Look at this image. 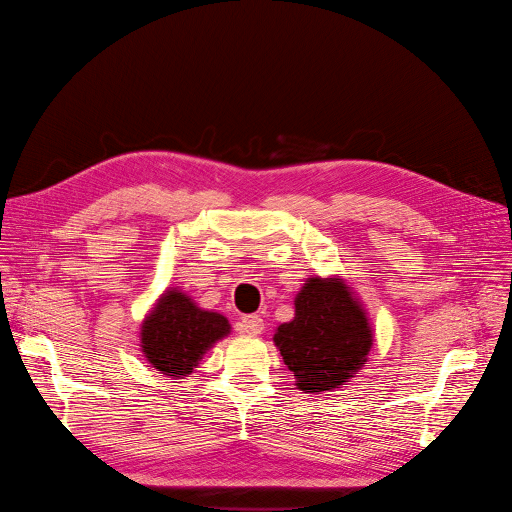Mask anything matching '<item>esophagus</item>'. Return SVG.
<instances>
[{
  "label": "esophagus",
  "instance_id": "obj_1",
  "mask_svg": "<svg viewBox=\"0 0 512 512\" xmlns=\"http://www.w3.org/2000/svg\"><path fill=\"white\" fill-rule=\"evenodd\" d=\"M263 328H265L263 318L257 316V314L245 316V318H241V322H239V330H241L243 334H249V336H259V334H263Z\"/></svg>",
  "mask_w": 512,
  "mask_h": 512
}]
</instances>
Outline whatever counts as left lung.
<instances>
[{"label":"left lung","instance_id":"obj_1","mask_svg":"<svg viewBox=\"0 0 512 512\" xmlns=\"http://www.w3.org/2000/svg\"><path fill=\"white\" fill-rule=\"evenodd\" d=\"M294 308V320L275 328L273 344L300 391H338L367 364L375 344L364 304L340 275H310Z\"/></svg>","mask_w":512,"mask_h":512}]
</instances>
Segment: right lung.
<instances>
[{
  "instance_id": "right-lung-1",
  "label": "right lung",
  "mask_w": 512,
  "mask_h": 512,
  "mask_svg": "<svg viewBox=\"0 0 512 512\" xmlns=\"http://www.w3.org/2000/svg\"><path fill=\"white\" fill-rule=\"evenodd\" d=\"M231 334L229 318L200 308L180 287H168L139 326V350L152 369L180 381Z\"/></svg>"
}]
</instances>
